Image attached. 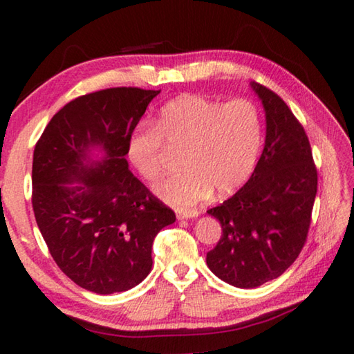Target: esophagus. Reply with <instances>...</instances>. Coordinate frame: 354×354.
Masks as SVG:
<instances>
[{"mask_svg":"<svg viewBox=\"0 0 354 354\" xmlns=\"http://www.w3.org/2000/svg\"><path fill=\"white\" fill-rule=\"evenodd\" d=\"M178 220H184V218H195L198 217L200 212L196 211V209H190V211H178Z\"/></svg>","mask_w":354,"mask_h":354,"instance_id":"obj_1","label":"esophagus"}]
</instances>
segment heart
<instances>
[{"label": "heart", "instance_id": "1", "mask_svg": "<svg viewBox=\"0 0 354 354\" xmlns=\"http://www.w3.org/2000/svg\"><path fill=\"white\" fill-rule=\"evenodd\" d=\"M262 145L259 107L248 98L227 103L183 95L160 109L154 127L140 124L128 140V158L148 183L167 169V149L183 151L181 167L158 187L165 203L189 209L215 194L236 192L253 173Z\"/></svg>", "mask_w": 354, "mask_h": 354}]
</instances>
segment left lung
<instances>
[{
	"instance_id": "8db88e82",
	"label": "left lung",
	"mask_w": 354,
	"mask_h": 354,
	"mask_svg": "<svg viewBox=\"0 0 354 354\" xmlns=\"http://www.w3.org/2000/svg\"><path fill=\"white\" fill-rule=\"evenodd\" d=\"M266 109V147L243 187L207 214L221 225L207 267L225 283L253 289L283 274L306 243L317 167L303 124L283 98L251 84Z\"/></svg>"
}]
</instances>
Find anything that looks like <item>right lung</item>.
Masks as SVG:
<instances>
[{
  "label": "right lung",
  "mask_w": 354,
  "mask_h": 354,
  "mask_svg": "<svg viewBox=\"0 0 354 354\" xmlns=\"http://www.w3.org/2000/svg\"><path fill=\"white\" fill-rule=\"evenodd\" d=\"M159 91L112 87L81 95L46 124L32 158V209L50 254L67 277L101 295L151 272L154 237L176 220L128 169L127 147ZM100 146L95 163L88 149ZM82 182L68 188L67 182Z\"/></svg>",
  "instance_id": "right-lung-1"
}]
</instances>
